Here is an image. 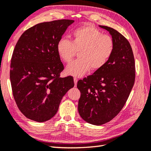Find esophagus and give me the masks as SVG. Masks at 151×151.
I'll return each mask as SVG.
<instances>
[{"label":"esophagus","instance_id":"34e87169","mask_svg":"<svg viewBox=\"0 0 151 151\" xmlns=\"http://www.w3.org/2000/svg\"><path fill=\"white\" fill-rule=\"evenodd\" d=\"M77 82H78L77 78H76V77L74 78V82H75V86H76V84H77Z\"/></svg>","mask_w":151,"mask_h":151}]
</instances>
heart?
<instances>
[{
  "label": "heart",
  "mask_w": 151,
  "mask_h": 151,
  "mask_svg": "<svg viewBox=\"0 0 151 151\" xmlns=\"http://www.w3.org/2000/svg\"><path fill=\"white\" fill-rule=\"evenodd\" d=\"M114 42L111 37L102 32L95 27L86 24L76 29L71 36V41L59 40L57 52L65 63H69L78 52L77 60L70 62L66 67L69 75L81 76L90 69L97 70L107 63L113 54Z\"/></svg>",
  "instance_id": "heart-1"
}]
</instances>
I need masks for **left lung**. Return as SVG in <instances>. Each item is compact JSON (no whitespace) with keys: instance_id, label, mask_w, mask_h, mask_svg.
<instances>
[{"instance_id":"obj_1","label":"left lung","mask_w":151,"mask_h":151,"mask_svg":"<svg viewBox=\"0 0 151 151\" xmlns=\"http://www.w3.org/2000/svg\"><path fill=\"white\" fill-rule=\"evenodd\" d=\"M109 32L114 42L113 54L101 69L80 80L78 105L80 116L93 125H102L122 110L134 86V56L128 40L115 29L99 25Z\"/></svg>"}]
</instances>
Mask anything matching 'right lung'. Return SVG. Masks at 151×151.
I'll return each mask as SVG.
<instances>
[{
  "instance_id": "right-lung-1",
  "label": "right lung",
  "mask_w": 151,
  "mask_h": 151,
  "mask_svg": "<svg viewBox=\"0 0 151 151\" xmlns=\"http://www.w3.org/2000/svg\"><path fill=\"white\" fill-rule=\"evenodd\" d=\"M74 20L40 23L19 38L10 65V82L17 107L32 120L44 122L57 113L63 97L74 87L73 76L60 78L64 69L57 44Z\"/></svg>"
}]
</instances>
